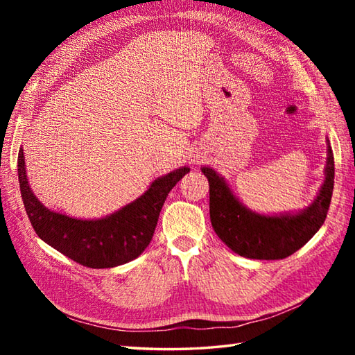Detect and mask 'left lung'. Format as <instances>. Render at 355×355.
<instances>
[{
    "instance_id": "1",
    "label": "left lung",
    "mask_w": 355,
    "mask_h": 355,
    "mask_svg": "<svg viewBox=\"0 0 355 355\" xmlns=\"http://www.w3.org/2000/svg\"><path fill=\"white\" fill-rule=\"evenodd\" d=\"M201 171L209 180L212 227L225 245L244 258L284 259L304 247L325 223L334 189V155L329 140L325 182L311 205L297 214H256L238 201L214 169Z\"/></svg>"
}]
</instances>
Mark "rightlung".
I'll list each match as a JSON object with an SVG mask.
<instances>
[{
	"mask_svg": "<svg viewBox=\"0 0 355 355\" xmlns=\"http://www.w3.org/2000/svg\"><path fill=\"white\" fill-rule=\"evenodd\" d=\"M189 171L184 166L157 178L141 197L101 220H78L42 206L28 186L22 148L18 154L21 197L36 235L89 268L117 267L140 256L153 239L166 197Z\"/></svg>",
	"mask_w": 355,
	"mask_h": 355,
	"instance_id": "right-lung-1",
	"label": "right lung"
}]
</instances>
